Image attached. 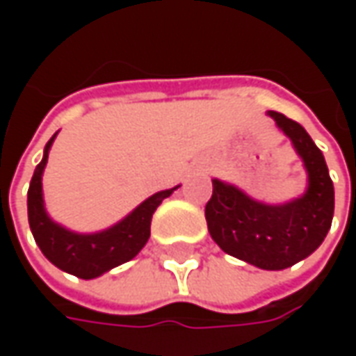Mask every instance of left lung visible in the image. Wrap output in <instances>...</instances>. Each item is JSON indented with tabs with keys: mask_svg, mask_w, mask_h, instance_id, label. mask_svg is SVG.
Listing matches in <instances>:
<instances>
[{
	"mask_svg": "<svg viewBox=\"0 0 356 356\" xmlns=\"http://www.w3.org/2000/svg\"><path fill=\"white\" fill-rule=\"evenodd\" d=\"M277 129L291 140L307 172V188L285 204H266L248 196L238 186L213 178L206 204L212 239L227 253L250 266L280 271L309 257L331 229L335 188L323 152L307 130L281 113L267 111Z\"/></svg>",
	"mask_w": 356,
	"mask_h": 356,
	"instance_id": "1",
	"label": "left lung"
}]
</instances>
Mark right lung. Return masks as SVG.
I'll return each mask as SVG.
<instances>
[{
  "mask_svg": "<svg viewBox=\"0 0 356 356\" xmlns=\"http://www.w3.org/2000/svg\"><path fill=\"white\" fill-rule=\"evenodd\" d=\"M57 132L45 144L43 158L33 172L29 192H27V216L29 227L33 234L39 250L49 261L61 271H67L81 280H95L113 267L130 261L136 253L144 248L150 238V222L152 213L178 188L162 190L152 194L136 206L129 216H124L115 226L92 232V234H79L57 224L45 210L43 202V170L47 166L49 150L55 140Z\"/></svg>",
  "mask_w": 356,
  "mask_h": 356,
  "instance_id": "1",
  "label": "right lung"
}]
</instances>
